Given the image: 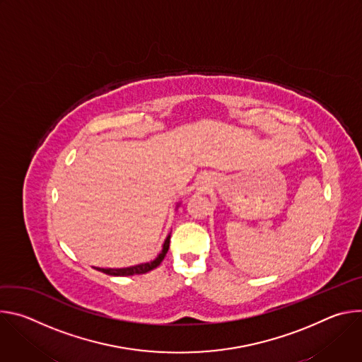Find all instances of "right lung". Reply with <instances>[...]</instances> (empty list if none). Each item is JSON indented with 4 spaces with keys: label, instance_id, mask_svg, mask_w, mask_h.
<instances>
[{
    "label": "right lung",
    "instance_id": "1",
    "mask_svg": "<svg viewBox=\"0 0 362 362\" xmlns=\"http://www.w3.org/2000/svg\"><path fill=\"white\" fill-rule=\"evenodd\" d=\"M169 243H170V235L166 238L165 243H163V247H162V252L156 256V259H153L147 264H140V265H136V267H130V268H122V269H98L100 272L106 274V275H112V276H130V275H141V274H146L154 268H158L162 261L165 259V256L169 250Z\"/></svg>",
    "mask_w": 362,
    "mask_h": 362
}]
</instances>
